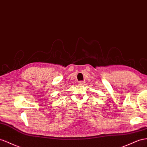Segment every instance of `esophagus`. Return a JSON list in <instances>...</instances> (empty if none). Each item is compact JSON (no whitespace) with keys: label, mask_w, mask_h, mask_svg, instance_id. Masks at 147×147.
<instances>
[{"label":"esophagus","mask_w":147,"mask_h":147,"mask_svg":"<svg viewBox=\"0 0 147 147\" xmlns=\"http://www.w3.org/2000/svg\"><path fill=\"white\" fill-rule=\"evenodd\" d=\"M78 84H80V85H83V84H84V81H79Z\"/></svg>","instance_id":"1"}]
</instances>
